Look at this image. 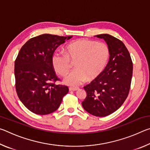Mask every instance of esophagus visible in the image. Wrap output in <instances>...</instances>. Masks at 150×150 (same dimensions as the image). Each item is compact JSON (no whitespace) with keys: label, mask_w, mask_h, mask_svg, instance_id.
I'll return each mask as SVG.
<instances>
[{"label":"esophagus","mask_w":150,"mask_h":150,"mask_svg":"<svg viewBox=\"0 0 150 150\" xmlns=\"http://www.w3.org/2000/svg\"><path fill=\"white\" fill-rule=\"evenodd\" d=\"M79 89L78 87H69V90L70 91H75Z\"/></svg>","instance_id":"esophagus-1"}]
</instances>
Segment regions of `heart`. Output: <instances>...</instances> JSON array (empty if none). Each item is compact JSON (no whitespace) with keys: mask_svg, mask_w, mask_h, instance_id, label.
Listing matches in <instances>:
<instances>
[{"mask_svg":"<svg viewBox=\"0 0 150 150\" xmlns=\"http://www.w3.org/2000/svg\"><path fill=\"white\" fill-rule=\"evenodd\" d=\"M110 57V48L105 42L80 39L67 44L65 54L55 52L52 63L58 74L65 76L75 62V69L64 79L65 84L78 86L87 79L97 77L105 69Z\"/></svg>","mask_w":150,"mask_h":150,"instance_id":"b5f03b06","label":"heart"}]
</instances>
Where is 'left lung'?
I'll use <instances>...</instances> for the list:
<instances>
[{"instance_id":"left-lung-1","label":"left lung","mask_w":150,"mask_h":150,"mask_svg":"<svg viewBox=\"0 0 150 150\" xmlns=\"http://www.w3.org/2000/svg\"><path fill=\"white\" fill-rule=\"evenodd\" d=\"M110 48L107 65L100 74L85 85L87 96L82 102L91 115L103 117L111 115L122 105L130 91L133 64L124 43L109 34L95 35Z\"/></svg>"}]
</instances>
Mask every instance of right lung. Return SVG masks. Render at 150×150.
I'll return each mask as SVG.
<instances>
[{
	"mask_svg": "<svg viewBox=\"0 0 150 150\" xmlns=\"http://www.w3.org/2000/svg\"><path fill=\"white\" fill-rule=\"evenodd\" d=\"M71 36L45 34L32 38L21 47L14 63L16 91L23 105L36 115H45L59 108L69 91L59 80L52 65L56 48Z\"/></svg>",
	"mask_w": 150,
	"mask_h": 150,
	"instance_id": "obj_1",
	"label": "right lung"
}]
</instances>
